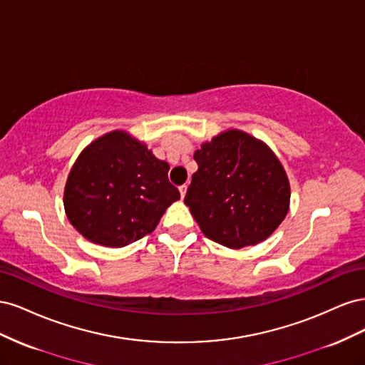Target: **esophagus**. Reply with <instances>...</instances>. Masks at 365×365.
<instances>
[{
	"label": "esophagus",
	"instance_id": "obj_1",
	"mask_svg": "<svg viewBox=\"0 0 365 365\" xmlns=\"http://www.w3.org/2000/svg\"><path fill=\"white\" fill-rule=\"evenodd\" d=\"M180 193H181V197L184 200V196H185V193H187V185H185V184L180 187Z\"/></svg>",
	"mask_w": 365,
	"mask_h": 365
}]
</instances>
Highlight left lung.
<instances>
[{"label": "left lung", "mask_w": 365, "mask_h": 365, "mask_svg": "<svg viewBox=\"0 0 365 365\" xmlns=\"http://www.w3.org/2000/svg\"><path fill=\"white\" fill-rule=\"evenodd\" d=\"M197 170L184 197L202 233L231 250L268 239L288 215L291 187L262 140L228 129L193 155Z\"/></svg>", "instance_id": "obj_1"}]
</instances>
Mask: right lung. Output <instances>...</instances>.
<instances>
[{"mask_svg": "<svg viewBox=\"0 0 365 365\" xmlns=\"http://www.w3.org/2000/svg\"><path fill=\"white\" fill-rule=\"evenodd\" d=\"M170 165L126 130L91 141L77 157L63 190L71 225L93 244L121 248L152 233L180 192Z\"/></svg>", "mask_w": 365, "mask_h": 365, "instance_id": "add662e5", "label": "right lung"}]
</instances>
